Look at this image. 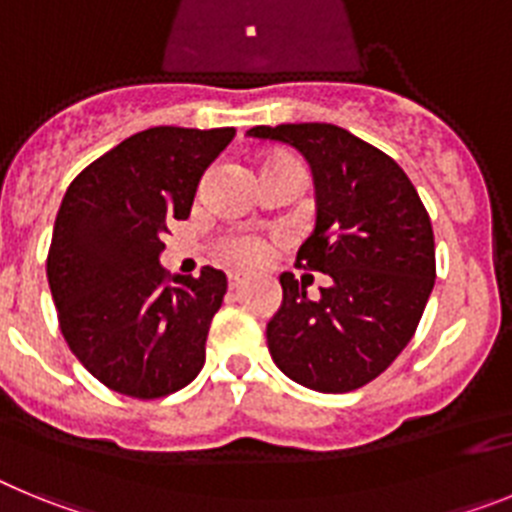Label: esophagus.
Segmentation results:
<instances>
[{
  "mask_svg": "<svg viewBox=\"0 0 512 512\" xmlns=\"http://www.w3.org/2000/svg\"><path fill=\"white\" fill-rule=\"evenodd\" d=\"M243 282H246V279H243V274H230V277H228V284H230V287H241V284Z\"/></svg>",
  "mask_w": 512,
  "mask_h": 512,
  "instance_id": "obj_1",
  "label": "esophagus"
}]
</instances>
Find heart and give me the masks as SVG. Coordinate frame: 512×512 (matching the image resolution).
<instances>
[{
	"label": "heart",
	"instance_id": "b5f03b06",
	"mask_svg": "<svg viewBox=\"0 0 512 512\" xmlns=\"http://www.w3.org/2000/svg\"><path fill=\"white\" fill-rule=\"evenodd\" d=\"M220 253L223 259H228L230 264H241V266H253L261 264L269 253V246H266L264 238L253 233H235L228 235L220 246Z\"/></svg>",
	"mask_w": 512,
	"mask_h": 512
}]
</instances>
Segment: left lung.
<instances>
[{
    "instance_id": "obj_1",
    "label": "left lung",
    "mask_w": 512,
    "mask_h": 512,
    "mask_svg": "<svg viewBox=\"0 0 512 512\" xmlns=\"http://www.w3.org/2000/svg\"><path fill=\"white\" fill-rule=\"evenodd\" d=\"M246 135L297 148L310 164L318 217L297 266L328 274L320 297L284 271L266 325L274 364L307 390L364 387L410 343L436 282L431 217L387 153L328 122L259 125Z\"/></svg>"
}]
</instances>
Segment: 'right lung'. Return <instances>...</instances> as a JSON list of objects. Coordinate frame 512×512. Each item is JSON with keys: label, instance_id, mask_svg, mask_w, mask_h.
<instances>
[{"label": "right lung", "instance_id": "right-lung-1", "mask_svg": "<svg viewBox=\"0 0 512 512\" xmlns=\"http://www.w3.org/2000/svg\"><path fill=\"white\" fill-rule=\"evenodd\" d=\"M233 135L148 128L99 156L63 194L48 251L58 323L76 359L120 395L166 397L205 366L228 279L212 266L200 277H169L158 256Z\"/></svg>", "mask_w": 512, "mask_h": 512}]
</instances>
